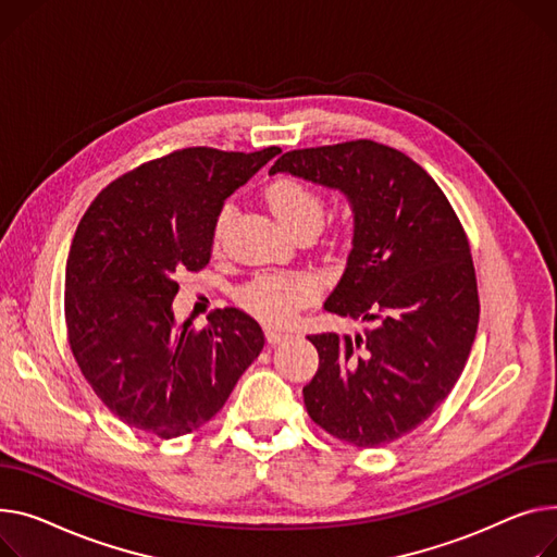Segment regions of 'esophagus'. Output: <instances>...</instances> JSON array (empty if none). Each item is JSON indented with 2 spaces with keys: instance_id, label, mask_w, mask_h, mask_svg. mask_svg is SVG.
Here are the masks:
<instances>
[{
  "instance_id": "esophagus-1",
  "label": "esophagus",
  "mask_w": 557,
  "mask_h": 557,
  "mask_svg": "<svg viewBox=\"0 0 557 557\" xmlns=\"http://www.w3.org/2000/svg\"><path fill=\"white\" fill-rule=\"evenodd\" d=\"M290 338L288 331H282V329H267V341L269 345H280L282 341Z\"/></svg>"
}]
</instances>
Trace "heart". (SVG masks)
<instances>
[{"instance_id": "b5f03b06", "label": "heart", "mask_w": 557, "mask_h": 557, "mask_svg": "<svg viewBox=\"0 0 557 557\" xmlns=\"http://www.w3.org/2000/svg\"><path fill=\"white\" fill-rule=\"evenodd\" d=\"M267 201L273 214L288 231H298L305 226L318 228L322 224L324 201L311 185L300 178H275L267 188ZM231 219L233 203H224L214 216L212 242H219L221 235L226 233ZM318 288L320 282L311 273H269L250 282L242 293V300L259 318L284 322L290 320L302 305H307Z\"/></svg>"}]
</instances>
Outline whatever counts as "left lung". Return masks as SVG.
<instances>
[{
    "label": "left lung",
    "instance_id": "1",
    "mask_svg": "<svg viewBox=\"0 0 557 557\" xmlns=\"http://www.w3.org/2000/svg\"><path fill=\"white\" fill-rule=\"evenodd\" d=\"M277 172L341 190L351 206V252L324 309L369 326L309 336L320 367L302 394L322 430L379 448L423 423L463 372L479 324L468 237L434 178L394 147L293 150Z\"/></svg>",
    "mask_w": 557,
    "mask_h": 557
}]
</instances>
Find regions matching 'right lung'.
Here are the masks:
<instances>
[{
	"mask_svg": "<svg viewBox=\"0 0 557 557\" xmlns=\"http://www.w3.org/2000/svg\"><path fill=\"white\" fill-rule=\"evenodd\" d=\"M280 147H185L123 174L94 199L66 257L64 320L83 376L123 423L174 438L208 423L264 349L248 313L176 322V275L210 262L219 208Z\"/></svg>",
	"mask_w": 557,
	"mask_h": 557,
	"instance_id": "1",
	"label": "right lung"
}]
</instances>
